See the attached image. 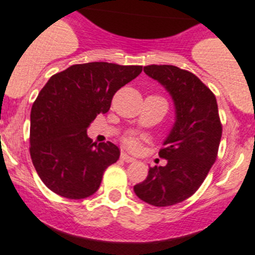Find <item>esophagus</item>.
Wrapping results in <instances>:
<instances>
[{
	"mask_svg": "<svg viewBox=\"0 0 255 255\" xmlns=\"http://www.w3.org/2000/svg\"><path fill=\"white\" fill-rule=\"evenodd\" d=\"M121 159H122L123 161H126V162H134V161H136V159H133L132 156L127 155L126 152L121 153Z\"/></svg>",
	"mask_w": 255,
	"mask_h": 255,
	"instance_id": "obj_1",
	"label": "esophagus"
}]
</instances>
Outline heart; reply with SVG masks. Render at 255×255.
<instances>
[{
    "label": "heart",
    "instance_id": "b5f03b06",
    "mask_svg": "<svg viewBox=\"0 0 255 255\" xmlns=\"http://www.w3.org/2000/svg\"><path fill=\"white\" fill-rule=\"evenodd\" d=\"M123 143H125L126 147L129 148V150H138L141 142H139L138 137H136L134 134H128L127 137L123 138Z\"/></svg>",
    "mask_w": 255,
    "mask_h": 255
}]
</instances>
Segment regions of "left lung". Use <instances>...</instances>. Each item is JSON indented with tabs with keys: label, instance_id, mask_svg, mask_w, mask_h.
Segmentation results:
<instances>
[{
	"label": "left lung",
	"instance_id": "8db88e82",
	"mask_svg": "<svg viewBox=\"0 0 255 255\" xmlns=\"http://www.w3.org/2000/svg\"><path fill=\"white\" fill-rule=\"evenodd\" d=\"M143 71L169 91L176 119L159 152L167 164L150 167L147 178L133 190L148 205L167 207L201 187L216 161L222 125L216 96L194 73L171 65H150Z\"/></svg>",
	"mask_w": 255,
	"mask_h": 255
}]
</instances>
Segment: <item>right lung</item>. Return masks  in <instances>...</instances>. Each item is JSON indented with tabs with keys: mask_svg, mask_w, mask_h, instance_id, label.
Returning <instances> with one entry per match:
<instances>
[{
	"mask_svg": "<svg viewBox=\"0 0 255 255\" xmlns=\"http://www.w3.org/2000/svg\"><path fill=\"white\" fill-rule=\"evenodd\" d=\"M141 71L142 66L90 62L48 80L31 107L29 150L39 178L52 192L82 199L99 189L105 169L117 162L121 150L112 142L96 144L86 129Z\"/></svg>",
	"mask_w": 255,
	"mask_h": 255,
	"instance_id": "right-lung-1",
	"label": "right lung"
}]
</instances>
